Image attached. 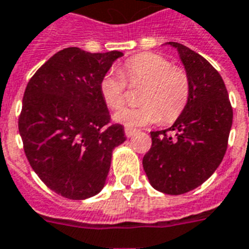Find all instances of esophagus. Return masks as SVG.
<instances>
[{
    "instance_id": "34e87169",
    "label": "esophagus",
    "mask_w": 249,
    "mask_h": 249,
    "mask_svg": "<svg viewBox=\"0 0 249 249\" xmlns=\"http://www.w3.org/2000/svg\"><path fill=\"white\" fill-rule=\"evenodd\" d=\"M124 133H126L127 137H132L135 133H136V129L135 128H129V127H126L124 128Z\"/></svg>"
}]
</instances>
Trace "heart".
<instances>
[{"mask_svg":"<svg viewBox=\"0 0 249 249\" xmlns=\"http://www.w3.org/2000/svg\"><path fill=\"white\" fill-rule=\"evenodd\" d=\"M122 75L109 71L103 76L99 91L103 102L110 109H118L124 103L126 81L131 85L145 84L137 108H123L114 114V121L126 127H141L161 120L174 121L183 112L190 98V79L183 69L172 65L158 53L145 52L126 59L121 67Z\"/></svg>","mask_w":249,"mask_h":249,"instance_id":"1","label":"heart"}]
</instances>
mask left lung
<instances>
[{
    "label": "left lung",
    "mask_w": 249,
    "mask_h": 249,
    "mask_svg": "<svg viewBox=\"0 0 249 249\" xmlns=\"http://www.w3.org/2000/svg\"><path fill=\"white\" fill-rule=\"evenodd\" d=\"M179 54L190 79V98L173 126L153 131L142 159L150 184L166 195H183L209 179L220 165L233 123L220 73L202 55L180 43H166Z\"/></svg>",
    "instance_id": "1"
}]
</instances>
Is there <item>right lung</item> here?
Instances as JSON below:
<instances>
[{
	"label": "right lung",
	"mask_w": 249,
	"mask_h": 249,
	"mask_svg": "<svg viewBox=\"0 0 249 249\" xmlns=\"http://www.w3.org/2000/svg\"><path fill=\"white\" fill-rule=\"evenodd\" d=\"M122 55L65 48L26 85L18 118L24 151L43 183L66 198L99 194L113 150L126 141L122 124L110 123L99 91L103 76Z\"/></svg>",
	"instance_id": "obj_1"
}]
</instances>
